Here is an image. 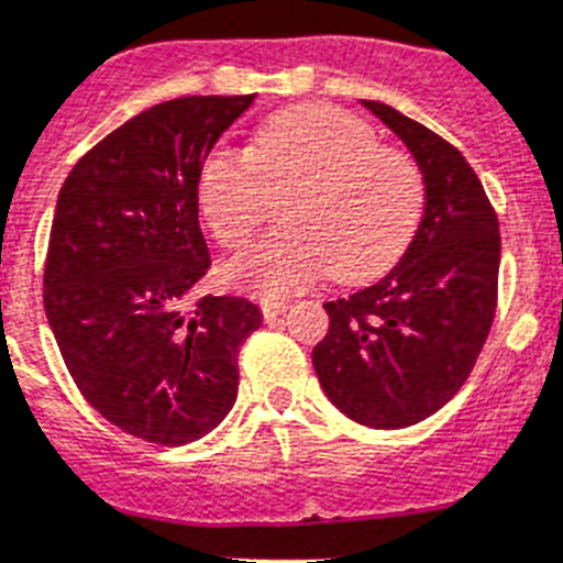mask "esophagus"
I'll list each match as a JSON object with an SVG mask.
<instances>
[{
	"label": "esophagus",
	"mask_w": 563,
	"mask_h": 563,
	"mask_svg": "<svg viewBox=\"0 0 563 563\" xmlns=\"http://www.w3.org/2000/svg\"><path fill=\"white\" fill-rule=\"evenodd\" d=\"M287 301H278V299H262V313L267 322H276L278 316H285L287 313Z\"/></svg>",
	"instance_id": "obj_1"
}]
</instances>
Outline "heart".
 Masks as SVG:
<instances>
[{"label":"heart","instance_id":"obj_1","mask_svg":"<svg viewBox=\"0 0 563 563\" xmlns=\"http://www.w3.org/2000/svg\"><path fill=\"white\" fill-rule=\"evenodd\" d=\"M267 192L285 195L271 239L227 264V282L255 296H290L331 273L368 282L397 262L426 203L420 166L379 146L365 120L308 103L258 125L250 152L218 146L195 175L203 221L224 247L250 244L267 218Z\"/></svg>","mask_w":563,"mask_h":563}]
</instances>
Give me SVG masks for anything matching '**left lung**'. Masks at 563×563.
<instances>
[{
    "label": "left lung",
    "instance_id": "obj_1",
    "mask_svg": "<svg viewBox=\"0 0 563 563\" xmlns=\"http://www.w3.org/2000/svg\"><path fill=\"white\" fill-rule=\"evenodd\" d=\"M415 155L426 203L415 239L376 285L324 301L313 347L322 391L351 420L406 429L449 402L475 368L498 305V216L466 157L391 106L362 100Z\"/></svg>",
    "mask_w": 563,
    "mask_h": 563
}]
</instances>
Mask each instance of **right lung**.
<instances>
[{
    "instance_id": "obj_1",
    "label": "right lung",
    "mask_w": 563,
    "mask_h": 563,
    "mask_svg": "<svg viewBox=\"0 0 563 563\" xmlns=\"http://www.w3.org/2000/svg\"><path fill=\"white\" fill-rule=\"evenodd\" d=\"M255 95L141 111L77 161L57 198L45 316L82 397L161 445L201 440L239 397V347L262 310L198 296L209 271L195 175Z\"/></svg>"
}]
</instances>
